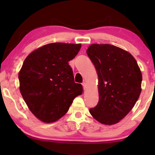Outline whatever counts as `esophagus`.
I'll return each mask as SVG.
<instances>
[{
	"instance_id": "34e87169",
	"label": "esophagus",
	"mask_w": 155,
	"mask_h": 155,
	"mask_svg": "<svg viewBox=\"0 0 155 155\" xmlns=\"http://www.w3.org/2000/svg\"><path fill=\"white\" fill-rule=\"evenodd\" d=\"M82 85H83L84 90L86 89V88H87V83H84H84H82Z\"/></svg>"
}]
</instances>
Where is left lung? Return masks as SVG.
<instances>
[{"instance_id":"obj_1","label":"left lung","mask_w":155,"mask_h":155,"mask_svg":"<svg viewBox=\"0 0 155 155\" xmlns=\"http://www.w3.org/2000/svg\"><path fill=\"white\" fill-rule=\"evenodd\" d=\"M87 53L96 68L99 100L90 113L99 123L112 125L129 113L141 93L142 74L132 54L108 44H93Z\"/></svg>"}]
</instances>
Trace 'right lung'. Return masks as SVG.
I'll return each mask as SVG.
<instances>
[{
    "label": "right lung",
    "mask_w": 155,
    "mask_h": 155,
    "mask_svg": "<svg viewBox=\"0 0 155 155\" xmlns=\"http://www.w3.org/2000/svg\"><path fill=\"white\" fill-rule=\"evenodd\" d=\"M81 48V44H48L32 52L23 62L18 73L20 91L40 120H58L67 113L74 98L83 93L82 85L74 83L68 64Z\"/></svg>",
    "instance_id": "add662e5"
}]
</instances>
